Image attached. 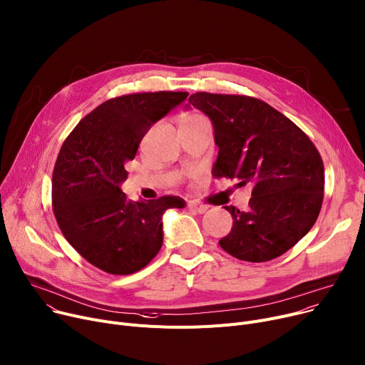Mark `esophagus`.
Here are the masks:
<instances>
[{
    "label": "esophagus",
    "instance_id": "esophagus-1",
    "mask_svg": "<svg viewBox=\"0 0 365 365\" xmlns=\"http://www.w3.org/2000/svg\"><path fill=\"white\" fill-rule=\"evenodd\" d=\"M187 207H189L190 210H193V211L200 212V214H204V212L208 210V207H207V205L200 204V202H195V201H190V202H187Z\"/></svg>",
    "mask_w": 365,
    "mask_h": 365
}]
</instances>
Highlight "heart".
Segmentation results:
<instances>
[{"instance_id":"b5f03b06","label":"heart","mask_w":365,"mask_h":365,"mask_svg":"<svg viewBox=\"0 0 365 365\" xmlns=\"http://www.w3.org/2000/svg\"><path fill=\"white\" fill-rule=\"evenodd\" d=\"M200 118H202V117L198 115V114H187V115L183 118V121H195V120H200Z\"/></svg>"}]
</instances>
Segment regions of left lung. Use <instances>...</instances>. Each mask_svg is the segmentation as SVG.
<instances>
[{
	"instance_id": "8db88e82",
	"label": "left lung",
	"mask_w": 365,
	"mask_h": 365,
	"mask_svg": "<svg viewBox=\"0 0 365 365\" xmlns=\"http://www.w3.org/2000/svg\"><path fill=\"white\" fill-rule=\"evenodd\" d=\"M190 106L212 123L214 176L254 186L248 211L225 207L233 227L218 244L242 261L280 257L320 214L324 165L317 148L292 120L252 96L197 92L189 96Z\"/></svg>"
}]
</instances>
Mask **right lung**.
<instances>
[{"label":"right lung","instance_id":"1","mask_svg":"<svg viewBox=\"0 0 365 365\" xmlns=\"http://www.w3.org/2000/svg\"><path fill=\"white\" fill-rule=\"evenodd\" d=\"M187 92L117 96L85 115L64 140L53 172V207L68 244L110 274H132L163 245V214L183 208L179 197L130 201L120 185L126 164L151 126Z\"/></svg>","mask_w":365,"mask_h":365}]
</instances>
